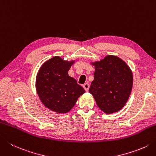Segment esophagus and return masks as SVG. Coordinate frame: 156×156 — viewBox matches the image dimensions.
Here are the masks:
<instances>
[{
    "instance_id": "34e87169",
    "label": "esophagus",
    "mask_w": 156,
    "mask_h": 156,
    "mask_svg": "<svg viewBox=\"0 0 156 156\" xmlns=\"http://www.w3.org/2000/svg\"><path fill=\"white\" fill-rule=\"evenodd\" d=\"M89 87H90V85H89V84H88V83H85L83 85V88H84V90L86 91L88 90V88H89Z\"/></svg>"
}]
</instances>
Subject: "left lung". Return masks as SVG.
<instances>
[{"label":"left lung","instance_id":"8db88e82","mask_svg":"<svg viewBox=\"0 0 156 156\" xmlns=\"http://www.w3.org/2000/svg\"><path fill=\"white\" fill-rule=\"evenodd\" d=\"M94 80L89 93L99 108L106 114L117 112L126 104L132 90V72L123 60L108 55L93 63Z\"/></svg>","mask_w":156,"mask_h":156}]
</instances>
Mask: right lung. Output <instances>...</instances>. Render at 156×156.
I'll return each instance as SVG.
<instances>
[{"label": "right lung", "mask_w": 156, "mask_h": 156, "mask_svg": "<svg viewBox=\"0 0 156 156\" xmlns=\"http://www.w3.org/2000/svg\"><path fill=\"white\" fill-rule=\"evenodd\" d=\"M72 63L54 57L44 63L38 72L36 91L42 103L52 111L68 112L85 92L76 79L68 75Z\"/></svg>", "instance_id": "1"}]
</instances>
